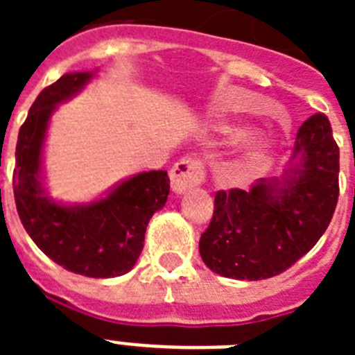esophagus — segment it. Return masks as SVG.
Here are the masks:
<instances>
[{
	"label": "esophagus",
	"mask_w": 355,
	"mask_h": 355,
	"mask_svg": "<svg viewBox=\"0 0 355 355\" xmlns=\"http://www.w3.org/2000/svg\"><path fill=\"white\" fill-rule=\"evenodd\" d=\"M205 181V165L199 158L184 156L171 168V184L175 193H183Z\"/></svg>",
	"instance_id": "1"
}]
</instances>
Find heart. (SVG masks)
<instances>
[{"mask_svg": "<svg viewBox=\"0 0 355 355\" xmlns=\"http://www.w3.org/2000/svg\"><path fill=\"white\" fill-rule=\"evenodd\" d=\"M222 133L231 137V139H238L245 133V130L240 126H224ZM272 150V140L266 137L265 133H254L243 144L241 149V163L243 165H254V163L261 162L266 156L270 155Z\"/></svg>", "mask_w": 355, "mask_h": 355, "instance_id": "1", "label": "heart"}]
</instances>
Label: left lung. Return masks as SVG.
<instances>
[{
    "mask_svg": "<svg viewBox=\"0 0 355 355\" xmlns=\"http://www.w3.org/2000/svg\"><path fill=\"white\" fill-rule=\"evenodd\" d=\"M340 147L331 122L315 114L300 126L283 178L258 180L249 190L216 192L215 211L200 234L209 270L238 281L279 275L325 233L340 196Z\"/></svg>",
    "mask_w": 355,
    "mask_h": 355,
    "instance_id": "left-lung-1",
    "label": "left lung"
}]
</instances>
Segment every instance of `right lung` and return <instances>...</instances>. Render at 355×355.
Returning a JSON list of instances; mask_svg holds the SVG:
<instances>
[{
  "mask_svg": "<svg viewBox=\"0 0 355 355\" xmlns=\"http://www.w3.org/2000/svg\"><path fill=\"white\" fill-rule=\"evenodd\" d=\"M90 78L92 72L64 74L31 105L15 146L14 197L26 233L48 258L74 274L106 279L133 268L150 216L167 202L171 180L165 171L142 172L89 205L65 206L46 196L40 167L49 117Z\"/></svg>",
  "mask_w": 355,
  "mask_h": 355,
  "instance_id": "obj_1",
  "label": "right lung"
}]
</instances>
